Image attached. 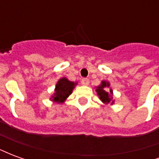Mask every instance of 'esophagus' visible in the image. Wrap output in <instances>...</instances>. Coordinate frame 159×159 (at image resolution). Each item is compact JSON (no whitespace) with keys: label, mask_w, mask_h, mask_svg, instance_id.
Wrapping results in <instances>:
<instances>
[{"label":"esophagus","mask_w":159,"mask_h":159,"mask_svg":"<svg viewBox=\"0 0 159 159\" xmlns=\"http://www.w3.org/2000/svg\"><path fill=\"white\" fill-rule=\"evenodd\" d=\"M81 83L83 84V86H88L89 84V80L88 78H83L82 81H81Z\"/></svg>","instance_id":"34e87169"}]
</instances>
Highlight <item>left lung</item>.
<instances>
[{"instance_id": "1", "label": "left lung", "mask_w": 159, "mask_h": 159, "mask_svg": "<svg viewBox=\"0 0 159 159\" xmlns=\"http://www.w3.org/2000/svg\"><path fill=\"white\" fill-rule=\"evenodd\" d=\"M110 87V83L106 81H102L101 84L100 86H98L96 88L97 94L100 97V100L105 104L111 103V105L114 103L113 98H112V94L113 92L112 90L110 89L109 91L107 90V89Z\"/></svg>"}]
</instances>
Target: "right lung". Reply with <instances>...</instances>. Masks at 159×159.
<instances>
[{
  "label": "right lung",
  "mask_w": 159,
  "mask_h": 159,
  "mask_svg": "<svg viewBox=\"0 0 159 159\" xmlns=\"http://www.w3.org/2000/svg\"><path fill=\"white\" fill-rule=\"evenodd\" d=\"M76 85V83L70 82L66 77L60 78L56 84L55 89H54L55 92L51 98V100L53 102H57V103L65 102V100L72 93L73 89Z\"/></svg>",
  "instance_id": "add662e5"
}]
</instances>
